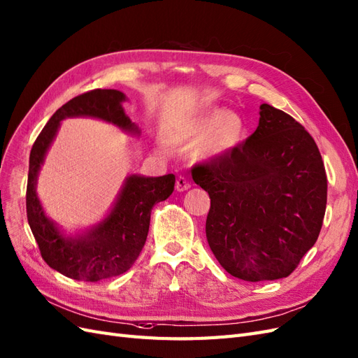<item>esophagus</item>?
<instances>
[{"label": "esophagus", "instance_id": "1", "mask_svg": "<svg viewBox=\"0 0 358 358\" xmlns=\"http://www.w3.org/2000/svg\"><path fill=\"white\" fill-rule=\"evenodd\" d=\"M190 187V182L185 177H178L176 181V190L177 192H185Z\"/></svg>", "mask_w": 358, "mask_h": 358}]
</instances>
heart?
I'll return each instance as SVG.
<instances>
[{
    "mask_svg": "<svg viewBox=\"0 0 358 358\" xmlns=\"http://www.w3.org/2000/svg\"><path fill=\"white\" fill-rule=\"evenodd\" d=\"M246 136V121L238 112L223 108L210 109L185 130L173 134L168 142L173 147L198 144L201 159H220L236 150Z\"/></svg>",
    "mask_w": 358,
    "mask_h": 358,
    "instance_id": "obj_1",
    "label": "heart"
}]
</instances>
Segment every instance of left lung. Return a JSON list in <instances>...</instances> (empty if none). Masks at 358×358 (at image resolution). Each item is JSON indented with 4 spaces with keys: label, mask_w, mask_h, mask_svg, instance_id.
<instances>
[{
    "label": "left lung",
    "mask_w": 358,
    "mask_h": 358,
    "mask_svg": "<svg viewBox=\"0 0 358 358\" xmlns=\"http://www.w3.org/2000/svg\"><path fill=\"white\" fill-rule=\"evenodd\" d=\"M208 192L210 249L234 278L289 275L318 240L327 206L320 150L300 122L267 103L259 124L229 155L192 171Z\"/></svg>",
    "instance_id": "left-lung-1"
}]
</instances>
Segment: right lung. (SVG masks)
Masks as SVG:
<instances>
[{
  "instance_id": "obj_1",
  "label": "right lung",
  "mask_w": 358,
  "mask_h": 358,
  "mask_svg": "<svg viewBox=\"0 0 358 358\" xmlns=\"http://www.w3.org/2000/svg\"><path fill=\"white\" fill-rule=\"evenodd\" d=\"M126 94L118 90H93L69 100L49 118L29 152L27 185V217L42 258L66 278L99 282L126 273L144 248L151 210L171 196L176 176L145 177L131 173L122 185L106 216L93 227L67 234L50 219L37 195V178L48 150L66 118L88 117L114 124L139 136V127L126 115Z\"/></svg>"
}]
</instances>
